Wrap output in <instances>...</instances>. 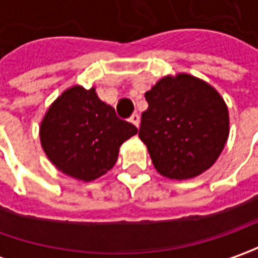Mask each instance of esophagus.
<instances>
[{"label": "esophagus", "instance_id": "esophagus-1", "mask_svg": "<svg viewBox=\"0 0 258 258\" xmlns=\"http://www.w3.org/2000/svg\"><path fill=\"white\" fill-rule=\"evenodd\" d=\"M129 120H131L136 127H139V123H141V116H139L138 113H134L132 116H131V119H129Z\"/></svg>", "mask_w": 258, "mask_h": 258}]
</instances>
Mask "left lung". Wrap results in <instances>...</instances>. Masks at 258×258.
Returning a JSON list of instances; mask_svg holds the SVG:
<instances>
[{"label": "left lung", "mask_w": 258, "mask_h": 258, "mask_svg": "<svg viewBox=\"0 0 258 258\" xmlns=\"http://www.w3.org/2000/svg\"><path fill=\"white\" fill-rule=\"evenodd\" d=\"M139 138L155 169L189 179L210 169L230 134L227 104L213 86L186 73L165 76L145 93Z\"/></svg>", "instance_id": "1"}]
</instances>
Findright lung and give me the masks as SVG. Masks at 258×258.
<instances>
[{
    "instance_id": "obj_1",
    "label": "right lung",
    "mask_w": 258,
    "mask_h": 258,
    "mask_svg": "<svg viewBox=\"0 0 258 258\" xmlns=\"http://www.w3.org/2000/svg\"><path fill=\"white\" fill-rule=\"evenodd\" d=\"M138 134L102 102L96 89L76 85L60 94L40 124V141L58 171L90 182L113 168L119 148Z\"/></svg>"
}]
</instances>
